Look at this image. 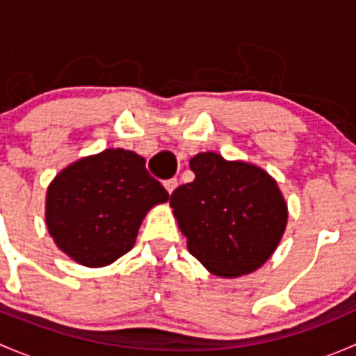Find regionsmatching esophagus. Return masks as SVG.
Returning a JSON list of instances; mask_svg holds the SVG:
<instances>
[{"label":"esophagus","instance_id":"1","mask_svg":"<svg viewBox=\"0 0 356 356\" xmlns=\"http://www.w3.org/2000/svg\"><path fill=\"white\" fill-rule=\"evenodd\" d=\"M163 186H165V189L168 191V195H172V193H174V189L179 186V181L175 177L174 179H167V181L163 182Z\"/></svg>","mask_w":356,"mask_h":356}]
</instances>
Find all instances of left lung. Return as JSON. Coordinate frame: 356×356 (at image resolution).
Masks as SVG:
<instances>
[{
    "instance_id": "left-lung-1",
    "label": "left lung",
    "mask_w": 356,
    "mask_h": 356,
    "mask_svg": "<svg viewBox=\"0 0 356 356\" xmlns=\"http://www.w3.org/2000/svg\"><path fill=\"white\" fill-rule=\"evenodd\" d=\"M195 181L170 195L189 253L220 277H238L268 260L284 234L288 208L274 179L254 165L200 153Z\"/></svg>"
}]
</instances>
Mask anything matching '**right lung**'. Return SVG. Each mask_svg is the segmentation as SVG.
I'll list each match as a JSON object with an SVG mask.
<instances>
[{"label":"right lung","instance_id":"add662e5","mask_svg":"<svg viewBox=\"0 0 356 356\" xmlns=\"http://www.w3.org/2000/svg\"><path fill=\"white\" fill-rule=\"evenodd\" d=\"M168 193L129 149H105L68 165L46 198L49 234L72 260L105 267L132 250L139 225Z\"/></svg>","mask_w":356,"mask_h":356}]
</instances>
